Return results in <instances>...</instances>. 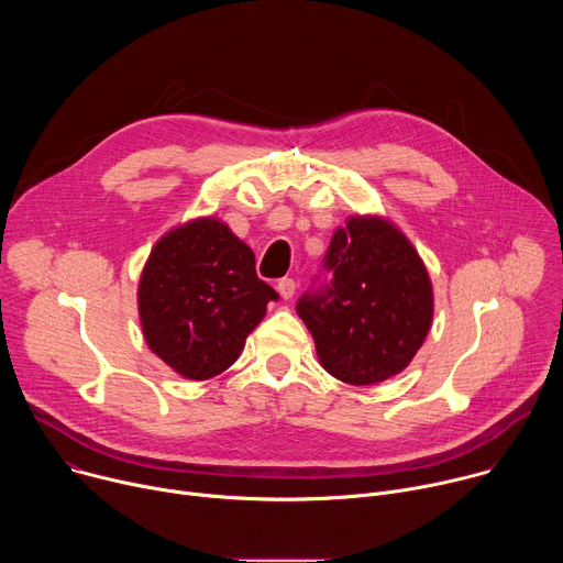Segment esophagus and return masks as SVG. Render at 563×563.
<instances>
[{
	"label": "esophagus",
	"instance_id": "esophagus-1",
	"mask_svg": "<svg viewBox=\"0 0 563 563\" xmlns=\"http://www.w3.org/2000/svg\"><path fill=\"white\" fill-rule=\"evenodd\" d=\"M276 289H278V294L287 300V298H291V296L296 294V283H294L291 278H283V280H278Z\"/></svg>",
	"mask_w": 563,
	"mask_h": 563
}]
</instances>
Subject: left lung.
<instances>
[{
	"mask_svg": "<svg viewBox=\"0 0 563 563\" xmlns=\"http://www.w3.org/2000/svg\"><path fill=\"white\" fill-rule=\"evenodd\" d=\"M296 311L332 376L350 385L404 372L432 323V285L410 240L380 218H350ZM331 278H327V274Z\"/></svg>",
	"mask_w": 563,
	"mask_h": 563,
	"instance_id": "8db88e82",
	"label": "left lung"
}]
</instances>
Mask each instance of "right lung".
<instances>
[{
	"label": "right lung",
	"mask_w": 563,
	"mask_h": 563,
	"mask_svg": "<svg viewBox=\"0 0 563 563\" xmlns=\"http://www.w3.org/2000/svg\"><path fill=\"white\" fill-rule=\"evenodd\" d=\"M272 300L252 250L213 218L159 238L137 289L146 345L191 380L233 365Z\"/></svg>",
	"instance_id": "right-lung-1"
}]
</instances>
